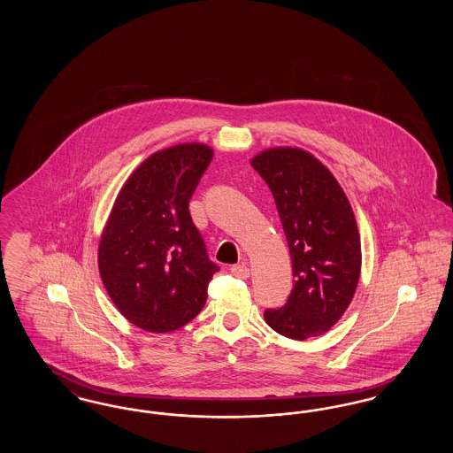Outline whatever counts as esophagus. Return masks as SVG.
Returning <instances> with one entry per match:
<instances>
[{
    "label": "esophagus",
    "mask_w": 453,
    "mask_h": 453,
    "mask_svg": "<svg viewBox=\"0 0 453 453\" xmlns=\"http://www.w3.org/2000/svg\"><path fill=\"white\" fill-rule=\"evenodd\" d=\"M231 273L237 279H248L250 277V268L246 265H234L231 268Z\"/></svg>",
    "instance_id": "obj_1"
}]
</instances>
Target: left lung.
Masks as SVG:
<instances>
[{"label":"left lung","instance_id":"8db88e82","mask_svg":"<svg viewBox=\"0 0 453 453\" xmlns=\"http://www.w3.org/2000/svg\"><path fill=\"white\" fill-rule=\"evenodd\" d=\"M251 166L273 194L296 277L287 303L265 311V321L290 340L321 336L342 319L360 279L362 244L349 200L334 174L301 148H268Z\"/></svg>","mask_w":453,"mask_h":453}]
</instances>
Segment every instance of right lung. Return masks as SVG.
Masks as SVG:
<instances>
[{
  "label": "right lung",
  "mask_w": 453,
  "mask_h": 453,
  "mask_svg": "<svg viewBox=\"0 0 453 453\" xmlns=\"http://www.w3.org/2000/svg\"><path fill=\"white\" fill-rule=\"evenodd\" d=\"M214 150L183 142L152 152L122 185L98 242L108 296L129 323L172 333L207 301L217 265L192 222L188 202Z\"/></svg>",
  "instance_id": "obj_1"
}]
</instances>
